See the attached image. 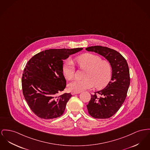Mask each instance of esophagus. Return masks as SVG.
<instances>
[{
    "instance_id": "esophagus-1",
    "label": "esophagus",
    "mask_w": 150,
    "mask_h": 150,
    "mask_svg": "<svg viewBox=\"0 0 150 150\" xmlns=\"http://www.w3.org/2000/svg\"><path fill=\"white\" fill-rule=\"evenodd\" d=\"M79 93H80V92H74V91L71 92V94H72V95H76V94H79Z\"/></svg>"
}]
</instances>
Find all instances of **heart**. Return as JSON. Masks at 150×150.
Returning a JSON list of instances; mask_svg holds the SVG:
<instances>
[{"mask_svg":"<svg viewBox=\"0 0 150 150\" xmlns=\"http://www.w3.org/2000/svg\"><path fill=\"white\" fill-rule=\"evenodd\" d=\"M80 69L86 70L84 79H75L71 81L69 87L76 92L95 87L97 89L104 88L111 79L112 69L109 62L102 60L101 57L92 54H85L75 59ZM63 74L67 79H71L75 75V67L70 60L63 66Z\"/></svg>","mask_w":150,"mask_h":150,"instance_id":"b5f03b06","label":"heart"}]
</instances>
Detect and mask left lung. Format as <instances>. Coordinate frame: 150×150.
Here are the masks:
<instances>
[{
    "label": "left lung",
    "instance_id": "left-lung-1",
    "mask_svg": "<svg viewBox=\"0 0 150 150\" xmlns=\"http://www.w3.org/2000/svg\"><path fill=\"white\" fill-rule=\"evenodd\" d=\"M86 49L104 57L111 65V80L104 89L91 95L87 105L88 113L92 117L109 118L119 110L127 96L130 82L127 63L120 53L107 47L94 46Z\"/></svg>",
    "mask_w": 150,
    "mask_h": 150
}]
</instances>
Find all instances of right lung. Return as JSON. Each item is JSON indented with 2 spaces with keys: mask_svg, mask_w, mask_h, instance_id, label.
<instances>
[{
  "mask_svg": "<svg viewBox=\"0 0 150 150\" xmlns=\"http://www.w3.org/2000/svg\"><path fill=\"white\" fill-rule=\"evenodd\" d=\"M82 49L46 50L27 62L21 80L23 93L29 108L38 117L50 120L63 114L72 95H59L66 86L63 61Z\"/></svg>",
  "mask_w": 150,
  "mask_h": 150,
  "instance_id": "obj_1",
  "label": "right lung"
}]
</instances>
